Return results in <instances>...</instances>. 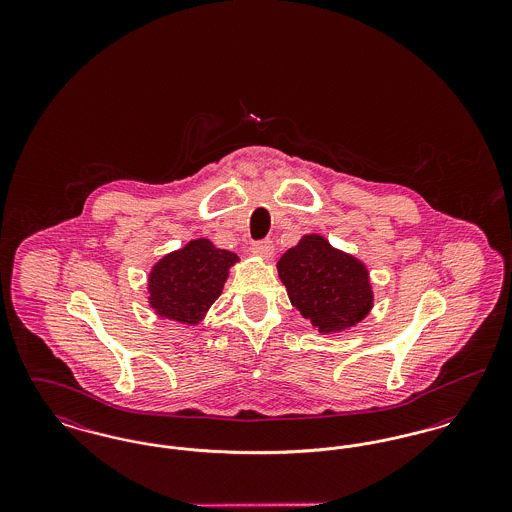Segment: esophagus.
<instances>
[{"mask_svg": "<svg viewBox=\"0 0 512 512\" xmlns=\"http://www.w3.org/2000/svg\"><path fill=\"white\" fill-rule=\"evenodd\" d=\"M251 251L257 255V257H263V259H270L272 253H274V245L270 240H261V242H255L251 245Z\"/></svg>", "mask_w": 512, "mask_h": 512, "instance_id": "34e87169", "label": "esophagus"}]
</instances>
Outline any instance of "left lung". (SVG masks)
Masks as SVG:
<instances>
[{"instance_id": "8db88e82", "label": "left lung", "mask_w": 512, "mask_h": 512, "mask_svg": "<svg viewBox=\"0 0 512 512\" xmlns=\"http://www.w3.org/2000/svg\"><path fill=\"white\" fill-rule=\"evenodd\" d=\"M293 307L320 334L353 328L370 313L374 293L363 261L307 234L276 263Z\"/></svg>"}]
</instances>
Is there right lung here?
<instances>
[{"instance_id":"add662e5","label":"right lung","mask_w":512,"mask_h":512,"mask_svg":"<svg viewBox=\"0 0 512 512\" xmlns=\"http://www.w3.org/2000/svg\"><path fill=\"white\" fill-rule=\"evenodd\" d=\"M240 261L232 251L197 238L161 257L147 276V303L161 318L199 324L219 299L230 268Z\"/></svg>"}]
</instances>
